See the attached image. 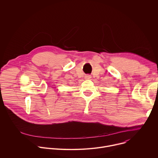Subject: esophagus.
<instances>
[{
    "label": "esophagus",
    "mask_w": 158,
    "mask_h": 158,
    "mask_svg": "<svg viewBox=\"0 0 158 158\" xmlns=\"http://www.w3.org/2000/svg\"><path fill=\"white\" fill-rule=\"evenodd\" d=\"M91 78V76L89 75H85V78L86 79H89Z\"/></svg>",
    "instance_id": "34e87169"
}]
</instances>
